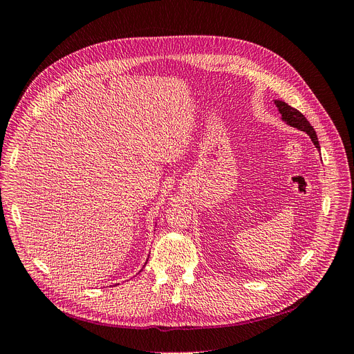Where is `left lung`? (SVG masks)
I'll list each match as a JSON object with an SVG mask.
<instances>
[{
	"label": "left lung",
	"instance_id": "1",
	"mask_svg": "<svg viewBox=\"0 0 354 354\" xmlns=\"http://www.w3.org/2000/svg\"><path fill=\"white\" fill-rule=\"evenodd\" d=\"M274 103H276V106L279 108V112L281 113V120L286 124H289L290 127H295L300 131H304V133H306L310 137L312 142L315 144V147L319 149V141H318L315 129L312 128V125L308 122L306 118L302 113H300L297 109L289 106V104H287L286 102L274 100Z\"/></svg>",
	"mask_w": 354,
	"mask_h": 354
}]
</instances>
